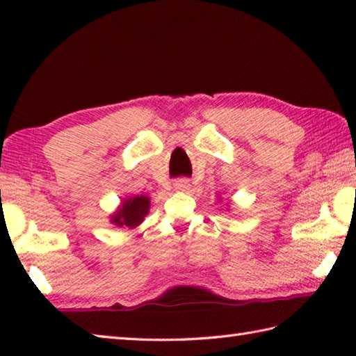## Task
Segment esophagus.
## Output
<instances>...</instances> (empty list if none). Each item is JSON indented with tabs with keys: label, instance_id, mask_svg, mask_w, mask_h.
Listing matches in <instances>:
<instances>
[{
	"label": "esophagus",
	"instance_id": "obj_1",
	"mask_svg": "<svg viewBox=\"0 0 356 356\" xmlns=\"http://www.w3.org/2000/svg\"><path fill=\"white\" fill-rule=\"evenodd\" d=\"M174 188L179 190V191H188L191 188V182L188 179L180 177V179L176 180V182H174Z\"/></svg>",
	"mask_w": 356,
	"mask_h": 356
}]
</instances>
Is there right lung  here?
Instances as JSON below:
<instances>
[{
    "mask_svg": "<svg viewBox=\"0 0 356 356\" xmlns=\"http://www.w3.org/2000/svg\"><path fill=\"white\" fill-rule=\"evenodd\" d=\"M149 212V197L135 196L122 202V207L113 216V222L119 227H136Z\"/></svg>",
    "mask_w": 356,
    "mask_h": 356,
    "instance_id": "right-lung-1",
    "label": "right lung"
}]
</instances>
